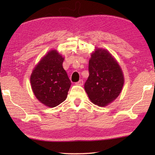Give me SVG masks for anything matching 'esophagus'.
<instances>
[{
  "mask_svg": "<svg viewBox=\"0 0 155 155\" xmlns=\"http://www.w3.org/2000/svg\"><path fill=\"white\" fill-rule=\"evenodd\" d=\"M76 85H79V86H82L83 85V81L82 79H81L80 81H78L77 83H76Z\"/></svg>",
  "mask_w": 155,
  "mask_h": 155,
  "instance_id": "34e87169",
  "label": "esophagus"
}]
</instances>
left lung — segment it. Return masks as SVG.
I'll use <instances>...</instances> for the list:
<instances>
[{"instance_id": "1", "label": "left lung", "mask_w": 155, "mask_h": 155, "mask_svg": "<svg viewBox=\"0 0 155 155\" xmlns=\"http://www.w3.org/2000/svg\"><path fill=\"white\" fill-rule=\"evenodd\" d=\"M89 77L84 85L91 103L106 107L122 91L123 72L117 60L106 49L95 48L89 61Z\"/></svg>"}]
</instances>
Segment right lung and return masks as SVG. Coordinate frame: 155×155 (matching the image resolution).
<instances>
[{
  "label": "right lung",
  "mask_w": 155,
  "mask_h": 155,
  "mask_svg": "<svg viewBox=\"0 0 155 155\" xmlns=\"http://www.w3.org/2000/svg\"><path fill=\"white\" fill-rule=\"evenodd\" d=\"M64 57L51 50L33 70L30 77L31 89L40 103L54 107L67 98L71 82L63 68Z\"/></svg>",
  "instance_id": "add662e5"
}]
</instances>
